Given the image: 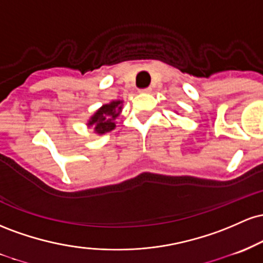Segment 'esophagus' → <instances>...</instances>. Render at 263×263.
<instances>
[{
	"label": "esophagus",
	"instance_id": "1",
	"mask_svg": "<svg viewBox=\"0 0 263 263\" xmlns=\"http://www.w3.org/2000/svg\"><path fill=\"white\" fill-rule=\"evenodd\" d=\"M141 93H150L152 92V88L147 87V88H143V89H140Z\"/></svg>",
	"mask_w": 263,
	"mask_h": 263
}]
</instances>
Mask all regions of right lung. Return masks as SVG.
Returning <instances> with one entry per match:
<instances>
[{
  "label": "right lung",
  "mask_w": 263,
  "mask_h": 263,
  "mask_svg": "<svg viewBox=\"0 0 263 263\" xmlns=\"http://www.w3.org/2000/svg\"><path fill=\"white\" fill-rule=\"evenodd\" d=\"M120 110H122V102L117 100V102H111L109 104L103 105L97 113L90 118L88 125L93 126L94 130L98 134H104L113 130L116 128V123L114 119L119 116Z\"/></svg>",
  "instance_id": "add662e5"
}]
</instances>
